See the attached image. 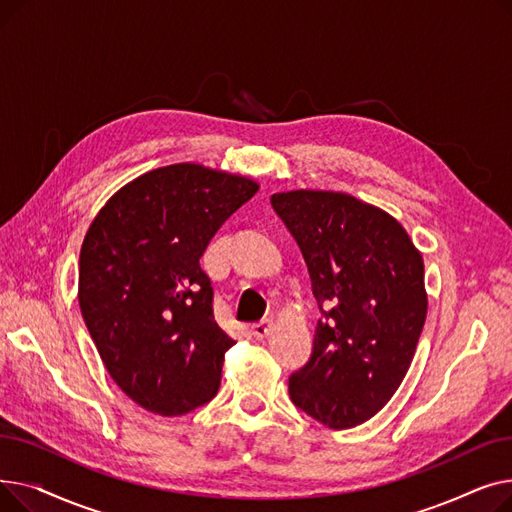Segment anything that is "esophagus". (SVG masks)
<instances>
[{
	"label": "esophagus",
	"instance_id": "34e87169",
	"mask_svg": "<svg viewBox=\"0 0 512 512\" xmlns=\"http://www.w3.org/2000/svg\"><path fill=\"white\" fill-rule=\"evenodd\" d=\"M272 326H274V321L272 319H261V321H257V324H253L251 326V332H253V336L255 338H265L267 334L272 332Z\"/></svg>",
	"mask_w": 512,
	"mask_h": 512
}]
</instances>
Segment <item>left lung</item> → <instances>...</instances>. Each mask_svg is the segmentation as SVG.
I'll return each mask as SVG.
<instances>
[{
	"label": "left lung",
	"mask_w": 512,
	"mask_h": 512,
	"mask_svg": "<svg viewBox=\"0 0 512 512\" xmlns=\"http://www.w3.org/2000/svg\"><path fill=\"white\" fill-rule=\"evenodd\" d=\"M297 240L321 317L294 371V405L332 429L386 407L415 357L427 315L423 257L390 213L334 191L272 195Z\"/></svg>",
	"instance_id": "8db88e82"
}]
</instances>
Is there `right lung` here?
Instances as JSON below:
<instances>
[{
  "instance_id": "1",
  "label": "right lung",
  "mask_w": 512,
  "mask_h": 512,
  "mask_svg": "<svg viewBox=\"0 0 512 512\" xmlns=\"http://www.w3.org/2000/svg\"><path fill=\"white\" fill-rule=\"evenodd\" d=\"M259 184L199 164L134 178L95 215L78 261V305L99 357L139 407L176 417L218 394L234 340L213 317L199 259Z\"/></svg>"
}]
</instances>
